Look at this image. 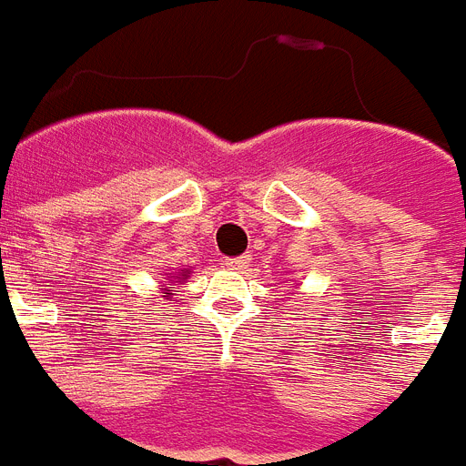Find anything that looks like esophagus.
Instances as JSON below:
<instances>
[{
	"label": "esophagus",
	"mask_w": 466,
	"mask_h": 466,
	"mask_svg": "<svg viewBox=\"0 0 466 466\" xmlns=\"http://www.w3.org/2000/svg\"><path fill=\"white\" fill-rule=\"evenodd\" d=\"M248 263H251V258H248V256H237V258L222 260V266H225L227 270H237V272H241L244 268H248Z\"/></svg>",
	"instance_id": "obj_1"
}]
</instances>
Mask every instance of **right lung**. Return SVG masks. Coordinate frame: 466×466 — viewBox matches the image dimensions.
<instances>
[{"label": "right lung", "instance_id": "obj_1", "mask_svg": "<svg viewBox=\"0 0 466 466\" xmlns=\"http://www.w3.org/2000/svg\"><path fill=\"white\" fill-rule=\"evenodd\" d=\"M167 278H169V285H160V294H165L167 299H172V292L177 289L174 285H181L184 279L191 278V268H184V270H179V272H169Z\"/></svg>", "mask_w": 466, "mask_h": 466}]
</instances>
